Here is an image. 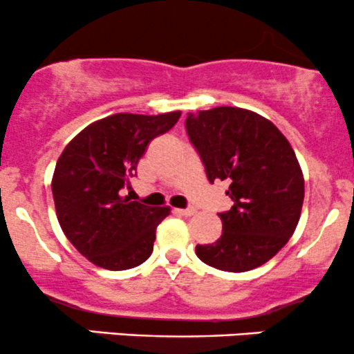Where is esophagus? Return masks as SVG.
<instances>
[{
    "label": "esophagus",
    "instance_id": "34e87169",
    "mask_svg": "<svg viewBox=\"0 0 354 354\" xmlns=\"http://www.w3.org/2000/svg\"><path fill=\"white\" fill-rule=\"evenodd\" d=\"M176 212L183 216H193L196 213V208H181V209H176Z\"/></svg>",
    "mask_w": 354,
    "mask_h": 354
}]
</instances>
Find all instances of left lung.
<instances>
[{
  "mask_svg": "<svg viewBox=\"0 0 354 354\" xmlns=\"http://www.w3.org/2000/svg\"><path fill=\"white\" fill-rule=\"evenodd\" d=\"M185 124L208 181H227L234 201L218 213L221 236L196 245L198 259L227 272L260 267L289 242L301 218L304 176L292 146L269 119L247 109L200 111Z\"/></svg>",
  "mask_w": 354,
  "mask_h": 354,
  "instance_id": "8db88e82",
  "label": "left lung"
}]
</instances>
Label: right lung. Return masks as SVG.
<instances>
[{
  "mask_svg": "<svg viewBox=\"0 0 354 354\" xmlns=\"http://www.w3.org/2000/svg\"><path fill=\"white\" fill-rule=\"evenodd\" d=\"M181 112L114 114L95 120L65 146L52 180L57 218L73 247L97 267L126 270L153 254L156 228L169 207L122 196L139 159Z\"/></svg>",
  "mask_w": 354,
  "mask_h": 354,
  "instance_id": "right-lung-1",
  "label": "right lung"
}]
</instances>
